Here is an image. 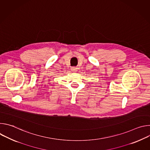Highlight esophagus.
Here are the masks:
<instances>
[{
	"label": "esophagus",
	"instance_id": "esophagus-1",
	"mask_svg": "<svg viewBox=\"0 0 150 150\" xmlns=\"http://www.w3.org/2000/svg\"><path fill=\"white\" fill-rule=\"evenodd\" d=\"M71 70H72V71H73V72H76V71H77V68L72 67V68H71Z\"/></svg>",
	"mask_w": 150,
	"mask_h": 150
}]
</instances>
